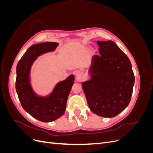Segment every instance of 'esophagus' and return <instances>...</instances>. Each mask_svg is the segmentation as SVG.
Instances as JSON below:
<instances>
[{"label": "esophagus", "instance_id": "esophagus-1", "mask_svg": "<svg viewBox=\"0 0 153 153\" xmlns=\"http://www.w3.org/2000/svg\"><path fill=\"white\" fill-rule=\"evenodd\" d=\"M75 76H76V80L78 82H82V81L84 80V75H83V74L80 71L76 72Z\"/></svg>", "mask_w": 153, "mask_h": 153}]
</instances>
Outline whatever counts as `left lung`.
Here are the masks:
<instances>
[{
  "mask_svg": "<svg viewBox=\"0 0 153 153\" xmlns=\"http://www.w3.org/2000/svg\"><path fill=\"white\" fill-rule=\"evenodd\" d=\"M100 55L92 57L91 78L83 82L88 106L101 117H115L130 102L135 84L131 63L112 41H97Z\"/></svg>",
  "mask_w": 153,
  "mask_h": 153,
  "instance_id": "1",
  "label": "left lung"
}]
</instances>
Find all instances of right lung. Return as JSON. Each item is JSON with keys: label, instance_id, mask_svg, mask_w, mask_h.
<instances>
[{"label": "right lung", "instance_id": "1", "mask_svg": "<svg viewBox=\"0 0 153 153\" xmlns=\"http://www.w3.org/2000/svg\"><path fill=\"white\" fill-rule=\"evenodd\" d=\"M58 43L45 42L32 45L22 57L16 66V91L21 105L32 117L40 121L48 123L57 119L65 112L69 92L75 76H69L59 82L48 96H37L30 84L29 75L32 64L39 55L53 52Z\"/></svg>", "mask_w": 153, "mask_h": 153}]
</instances>
